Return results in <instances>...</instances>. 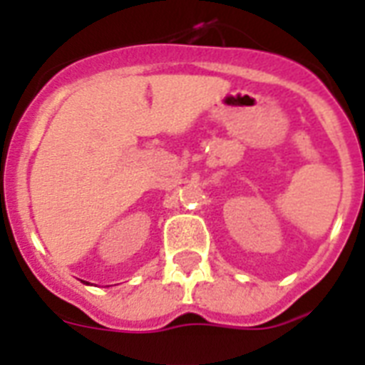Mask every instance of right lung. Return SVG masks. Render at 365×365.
<instances>
[{
    "mask_svg": "<svg viewBox=\"0 0 365 365\" xmlns=\"http://www.w3.org/2000/svg\"><path fill=\"white\" fill-rule=\"evenodd\" d=\"M85 284H88V282H85Z\"/></svg>",
    "mask_w": 365,
    "mask_h": 365,
    "instance_id": "obj_1",
    "label": "right lung"
}]
</instances>
